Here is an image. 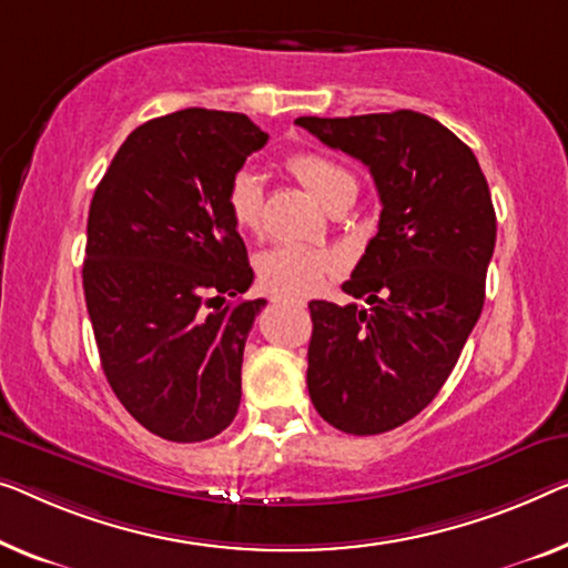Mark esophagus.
Segmentation results:
<instances>
[{
	"mask_svg": "<svg viewBox=\"0 0 568 568\" xmlns=\"http://www.w3.org/2000/svg\"><path fill=\"white\" fill-rule=\"evenodd\" d=\"M273 303H283V298H273ZM291 303H295V306H303V301H291Z\"/></svg>",
	"mask_w": 568,
	"mask_h": 568,
	"instance_id": "esophagus-1",
	"label": "esophagus"
}]
</instances>
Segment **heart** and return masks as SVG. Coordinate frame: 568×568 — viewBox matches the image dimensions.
<instances>
[{
	"label": "heart",
	"mask_w": 568,
	"mask_h": 568,
	"mask_svg": "<svg viewBox=\"0 0 568 568\" xmlns=\"http://www.w3.org/2000/svg\"><path fill=\"white\" fill-rule=\"evenodd\" d=\"M291 171L326 209L344 199H354L357 181L338 165L336 160L321 155V152H295L287 158ZM224 203L230 219L240 232L255 234L262 226V211H265V183L255 168L242 165L234 171L224 191ZM342 265L334 252L318 247H303V244H277V247L262 252L257 260V273L262 285L277 295H308L324 283Z\"/></svg>",
	"instance_id": "b5f03b06"
}]
</instances>
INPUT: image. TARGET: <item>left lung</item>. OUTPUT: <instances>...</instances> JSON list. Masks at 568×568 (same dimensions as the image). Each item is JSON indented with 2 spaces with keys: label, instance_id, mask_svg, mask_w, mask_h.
<instances>
[{
  "label": "left lung",
  "instance_id": "obj_1",
  "mask_svg": "<svg viewBox=\"0 0 568 568\" xmlns=\"http://www.w3.org/2000/svg\"><path fill=\"white\" fill-rule=\"evenodd\" d=\"M295 124L362 160L383 203L342 285L369 308L308 303V395L344 434H385L434 400L477 324L497 236L493 196L474 152L420 112Z\"/></svg>",
  "mask_w": 568,
  "mask_h": 568
}]
</instances>
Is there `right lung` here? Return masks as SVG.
Instances as JSON below:
<instances>
[{
    "instance_id": "obj_1",
    "label": "right lung",
    "mask_w": 568,
    "mask_h": 568,
    "mask_svg": "<svg viewBox=\"0 0 568 568\" xmlns=\"http://www.w3.org/2000/svg\"><path fill=\"white\" fill-rule=\"evenodd\" d=\"M267 134L236 112L181 109L140 124L97 185L83 295L114 395L150 434L206 442L242 400V354L265 301L226 183Z\"/></svg>"
}]
</instances>
